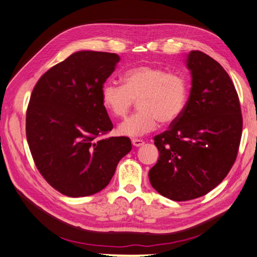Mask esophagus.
I'll use <instances>...</instances> for the list:
<instances>
[{"label":"esophagus","instance_id":"34e87169","mask_svg":"<svg viewBox=\"0 0 257 257\" xmlns=\"http://www.w3.org/2000/svg\"><path fill=\"white\" fill-rule=\"evenodd\" d=\"M131 142H133V145H134L135 147H137V148L145 145V141L141 140V139H133V140H131Z\"/></svg>","mask_w":257,"mask_h":257}]
</instances>
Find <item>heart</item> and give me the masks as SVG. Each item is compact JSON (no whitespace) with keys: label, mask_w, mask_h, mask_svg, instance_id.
I'll return each mask as SVG.
<instances>
[{"label":"heart","mask_w":257,"mask_h":257,"mask_svg":"<svg viewBox=\"0 0 257 257\" xmlns=\"http://www.w3.org/2000/svg\"><path fill=\"white\" fill-rule=\"evenodd\" d=\"M122 85L105 83L101 87V101L110 114L124 117L135 101L139 110L118 127V133L139 137L163 124L175 122L182 116L189 96V82L184 74L169 72L152 65H138L126 70Z\"/></svg>","instance_id":"1"}]
</instances>
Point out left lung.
<instances>
[{"mask_svg": "<svg viewBox=\"0 0 257 257\" xmlns=\"http://www.w3.org/2000/svg\"><path fill=\"white\" fill-rule=\"evenodd\" d=\"M192 88L182 116L154 137L160 157L149 171L152 187L175 201L204 196L221 183L234 164L243 119L229 74L199 50L189 52Z\"/></svg>", "mask_w": 257, "mask_h": 257, "instance_id": "8db88e82", "label": "left lung"}]
</instances>
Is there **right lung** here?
<instances>
[{
	"mask_svg": "<svg viewBox=\"0 0 257 257\" xmlns=\"http://www.w3.org/2000/svg\"><path fill=\"white\" fill-rule=\"evenodd\" d=\"M120 60L116 53L79 51L40 76L26 111V138L36 168L69 197L100 192L131 150L127 137L101 138L112 122L101 87Z\"/></svg>",
	"mask_w": 257,
	"mask_h": 257,
	"instance_id": "add662e5",
	"label": "right lung"
}]
</instances>
